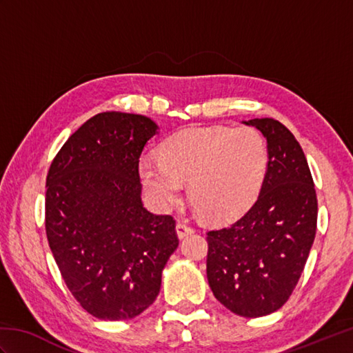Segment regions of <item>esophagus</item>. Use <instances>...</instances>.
<instances>
[{
    "label": "esophagus",
    "instance_id": "1",
    "mask_svg": "<svg viewBox=\"0 0 353 353\" xmlns=\"http://www.w3.org/2000/svg\"><path fill=\"white\" fill-rule=\"evenodd\" d=\"M176 232H177L179 238H183V236H188V235L194 234V228H192V226H190L188 223H185V221H179V223L176 224Z\"/></svg>",
    "mask_w": 353,
    "mask_h": 353
}]
</instances>
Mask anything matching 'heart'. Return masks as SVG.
<instances>
[{
    "label": "heart",
    "mask_w": 353,
    "mask_h": 353,
    "mask_svg": "<svg viewBox=\"0 0 353 353\" xmlns=\"http://www.w3.org/2000/svg\"><path fill=\"white\" fill-rule=\"evenodd\" d=\"M268 147L253 127H190L163 142L161 157H141L138 172L159 208L181 200L183 185L197 212L209 221L243 215L265 181Z\"/></svg>",
    "instance_id": "1"
}]
</instances>
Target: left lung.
<instances>
[{
    "label": "left lung",
    "instance_id": "obj_1",
    "mask_svg": "<svg viewBox=\"0 0 353 353\" xmlns=\"http://www.w3.org/2000/svg\"><path fill=\"white\" fill-rule=\"evenodd\" d=\"M244 124L267 139L265 181L241 219L208 232L206 274L216 301L254 319L282 308L301 279L316 238L317 196L303 150L287 127L273 118Z\"/></svg>",
    "mask_w": 353,
    "mask_h": 353
}]
</instances>
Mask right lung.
I'll list each match as a JSON object with an SVG mask.
<instances>
[{"mask_svg":"<svg viewBox=\"0 0 353 353\" xmlns=\"http://www.w3.org/2000/svg\"><path fill=\"white\" fill-rule=\"evenodd\" d=\"M157 129L144 115L103 112L71 134L48 170L50 249L66 287L97 319L145 311L179 245L174 219L141 200L139 157Z\"/></svg>","mask_w":353,"mask_h":353,"instance_id":"obj_1","label":"right lung"}]
</instances>
